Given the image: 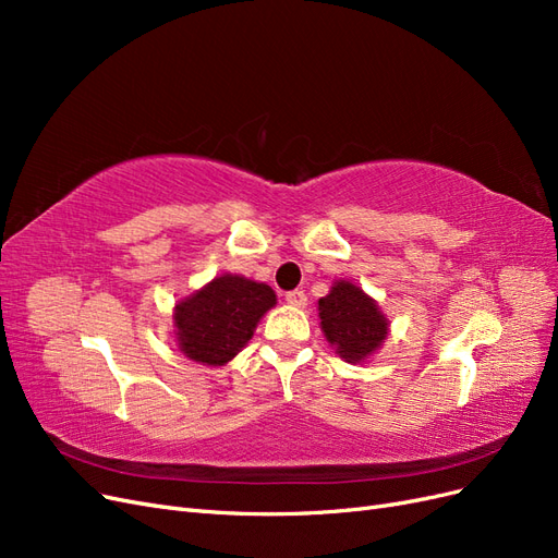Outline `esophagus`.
<instances>
[{
    "mask_svg": "<svg viewBox=\"0 0 558 558\" xmlns=\"http://www.w3.org/2000/svg\"><path fill=\"white\" fill-rule=\"evenodd\" d=\"M286 302H289L291 307H305L307 305V293L305 291H291V293H286Z\"/></svg>",
    "mask_w": 558,
    "mask_h": 558,
    "instance_id": "1",
    "label": "esophagus"
}]
</instances>
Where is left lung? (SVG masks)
Returning a JSON list of instances; mask_svg holds the SVG:
<instances>
[{
	"mask_svg": "<svg viewBox=\"0 0 558 558\" xmlns=\"http://www.w3.org/2000/svg\"><path fill=\"white\" fill-rule=\"evenodd\" d=\"M318 318L337 356L351 365L373 359L391 330L377 300L349 279H337L318 300Z\"/></svg>",
	"mask_w": 558,
	"mask_h": 558,
	"instance_id": "1",
	"label": "left lung"
}]
</instances>
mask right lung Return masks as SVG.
I'll return each mask as SVG.
<instances>
[{
  "label": "right lung",
  "instance_id": "right-lung-1",
  "mask_svg": "<svg viewBox=\"0 0 558 558\" xmlns=\"http://www.w3.org/2000/svg\"><path fill=\"white\" fill-rule=\"evenodd\" d=\"M275 305L277 295L263 281L228 272L214 277L174 305L177 347L195 363L226 365L248 344L260 318Z\"/></svg>",
  "mask_w": 558,
  "mask_h": 558
}]
</instances>
